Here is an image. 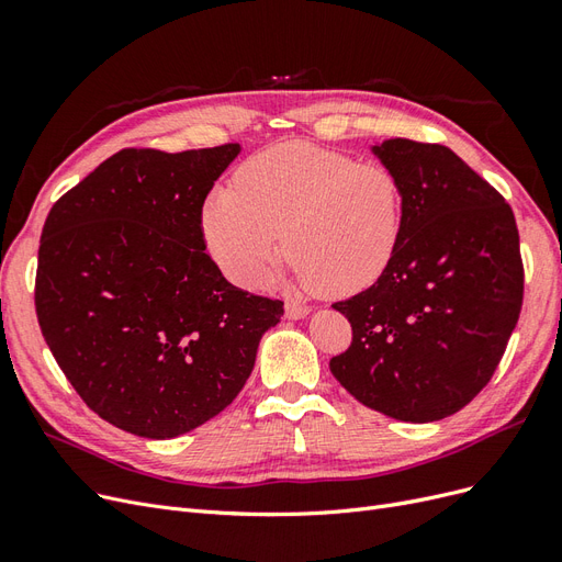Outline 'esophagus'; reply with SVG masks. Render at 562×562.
I'll use <instances>...</instances> for the list:
<instances>
[{"label": "esophagus", "mask_w": 562, "mask_h": 562, "mask_svg": "<svg viewBox=\"0 0 562 562\" xmlns=\"http://www.w3.org/2000/svg\"><path fill=\"white\" fill-rule=\"evenodd\" d=\"M310 314V307L307 304H302V302H285V318H291V321H297V318H304Z\"/></svg>", "instance_id": "obj_1"}]
</instances>
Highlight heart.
<instances>
[{"label":"heart","instance_id":"1","mask_svg":"<svg viewBox=\"0 0 562 562\" xmlns=\"http://www.w3.org/2000/svg\"><path fill=\"white\" fill-rule=\"evenodd\" d=\"M403 227L396 176L312 143H281L250 157L234 187L203 201L209 250L236 283L262 285L291 250V277L330 297L361 293L394 258Z\"/></svg>","mask_w":562,"mask_h":562}]
</instances>
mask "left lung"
I'll return each instance as SVG.
<instances>
[{
    "label": "left lung",
    "instance_id": "left-lung-1",
    "mask_svg": "<svg viewBox=\"0 0 562 562\" xmlns=\"http://www.w3.org/2000/svg\"><path fill=\"white\" fill-rule=\"evenodd\" d=\"M403 194L394 258L368 291L333 310L351 347L330 359L349 394L401 422L443 419L497 370L522 304L514 211L443 145H372Z\"/></svg>",
    "mask_w": 562,
    "mask_h": 562
}]
</instances>
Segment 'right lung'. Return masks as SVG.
<instances>
[{
  "label": "right lung",
  "instance_id": "obj_1",
  "mask_svg": "<svg viewBox=\"0 0 562 562\" xmlns=\"http://www.w3.org/2000/svg\"><path fill=\"white\" fill-rule=\"evenodd\" d=\"M241 145L122 149L50 209L35 283L50 353L95 415L143 438L201 427L250 378L283 302L232 285L201 209Z\"/></svg>",
  "mask_w": 562,
  "mask_h": 562
}]
</instances>
